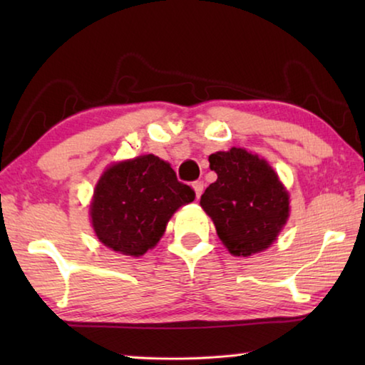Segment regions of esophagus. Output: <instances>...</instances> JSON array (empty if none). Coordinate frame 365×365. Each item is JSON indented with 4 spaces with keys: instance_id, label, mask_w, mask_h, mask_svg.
I'll use <instances>...</instances> for the list:
<instances>
[{
    "instance_id": "obj_1",
    "label": "esophagus",
    "mask_w": 365,
    "mask_h": 365,
    "mask_svg": "<svg viewBox=\"0 0 365 365\" xmlns=\"http://www.w3.org/2000/svg\"><path fill=\"white\" fill-rule=\"evenodd\" d=\"M193 190H195L196 200H200L201 195H202V191H205V183H202V182H195L193 183Z\"/></svg>"
}]
</instances>
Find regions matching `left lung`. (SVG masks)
<instances>
[{
	"mask_svg": "<svg viewBox=\"0 0 365 365\" xmlns=\"http://www.w3.org/2000/svg\"><path fill=\"white\" fill-rule=\"evenodd\" d=\"M217 180L200 205L214 222L222 245L232 256L250 257L269 250L289 219V193L264 158L230 148L209 156Z\"/></svg>",
	"mask_w": 365,
	"mask_h": 365,
	"instance_id": "obj_1",
	"label": "left lung"
}]
</instances>
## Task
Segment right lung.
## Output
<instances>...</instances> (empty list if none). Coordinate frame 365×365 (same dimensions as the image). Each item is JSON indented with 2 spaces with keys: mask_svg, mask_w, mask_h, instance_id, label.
I'll use <instances>...</instances> for the list:
<instances>
[{
  "mask_svg": "<svg viewBox=\"0 0 365 365\" xmlns=\"http://www.w3.org/2000/svg\"><path fill=\"white\" fill-rule=\"evenodd\" d=\"M193 200L195 191L177 180L168 160L141 154L103 170L88 214L98 242L140 257L159 243L172 215Z\"/></svg>",
  "mask_w": 365,
  "mask_h": 365,
  "instance_id": "add662e5",
  "label": "right lung"
}]
</instances>
